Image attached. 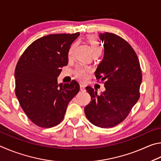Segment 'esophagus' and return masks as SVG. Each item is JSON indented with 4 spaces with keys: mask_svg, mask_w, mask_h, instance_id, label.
Instances as JSON below:
<instances>
[{
    "mask_svg": "<svg viewBox=\"0 0 161 161\" xmlns=\"http://www.w3.org/2000/svg\"><path fill=\"white\" fill-rule=\"evenodd\" d=\"M80 90L81 91H85V86H84L83 84H80Z\"/></svg>",
    "mask_w": 161,
    "mask_h": 161,
    "instance_id": "34e87169",
    "label": "esophagus"
}]
</instances>
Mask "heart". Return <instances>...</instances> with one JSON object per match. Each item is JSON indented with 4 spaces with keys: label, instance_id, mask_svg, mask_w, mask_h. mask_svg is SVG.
<instances>
[{
    "label": "heart",
    "instance_id": "1",
    "mask_svg": "<svg viewBox=\"0 0 161 161\" xmlns=\"http://www.w3.org/2000/svg\"><path fill=\"white\" fill-rule=\"evenodd\" d=\"M86 39L89 44L91 45V50L92 52L93 55L95 53H101L102 52V46L99 41V39H97L96 36L93 35H90L86 36ZM73 47L74 46H71L69 50V53H68V56L70 58L72 56ZM74 75L75 78H77L79 80H85V79L88 77V70L87 69H85L82 66H77L74 70Z\"/></svg>",
    "mask_w": 161,
    "mask_h": 161
}]
</instances>
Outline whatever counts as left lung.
<instances>
[{"label": "left lung", "mask_w": 161, "mask_h": 161, "mask_svg": "<svg viewBox=\"0 0 161 161\" xmlns=\"http://www.w3.org/2000/svg\"><path fill=\"white\" fill-rule=\"evenodd\" d=\"M100 38L105 53L95 75L104 81L105 91L97 95L87 86L91 101L84 111L92 125L112 128L126 119L139 100L142 73L136 53L125 39L109 32L100 34Z\"/></svg>", "instance_id": "left-lung-1"}]
</instances>
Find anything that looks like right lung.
Returning <instances> with one entry per match:
<instances>
[{"mask_svg":"<svg viewBox=\"0 0 161 161\" xmlns=\"http://www.w3.org/2000/svg\"><path fill=\"white\" fill-rule=\"evenodd\" d=\"M80 35L53 34L34 41L19 57L15 70V95L35 125L51 128L64 119L67 106L79 92L75 80L57 83L61 68L68 64L70 45Z\"/></svg>","mask_w":161,"mask_h":161,"instance_id":"add662e5","label":"right lung"}]
</instances>
